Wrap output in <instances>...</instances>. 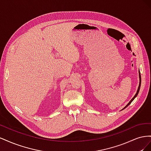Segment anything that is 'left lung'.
I'll return each instance as SVG.
<instances>
[{"mask_svg": "<svg viewBox=\"0 0 151 151\" xmlns=\"http://www.w3.org/2000/svg\"><path fill=\"white\" fill-rule=\"evenodd\" d=\"M139 72V88H138V89H137V93H136V94H135V95L134 96V98H132L131 100H130V102L129 103H128L127 105H126V106H125V108H123V109H124L125 108H126L128 106H129V105L132 102V101H134V99L136 98V96H137L138 95V94H139V90H140V84H141V76H140V71Z\"/></svg>", "mask_w": 151, "mask_h": 151, "instance_id": "8db88e82", "label": "left lung"}]
</instances>
